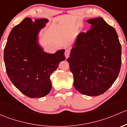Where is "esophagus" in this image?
I'll use <instances>...</instances> for the list:
<instances>
[{"instance_id": "34e87169", "label": "esophagus", "mask_w": 127, "mask_h": 127, "mask_svg": "<svg viewBox=\"0 0 127 127\" xmlns=\"http://www.w3.org/2000/svg\"><path fill=\"white\" fill-rule=\"evenodd\" d=\"M70 55V50L69 49H66L64 52V55L66 56V58H68L69 56Z\"/></svg>"}]
</instances>
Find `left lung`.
Instances as JSON below:
<instances>
[{
    "label": "left lung",
    "instance_id": "obj_1",
    "mask_svg": "<svg viewBox=\"0 0 127 127\" xmlns=\"http://www.w3.org/2000/svg\"><path fill=\"white\" fill-rule=\"evenodd\" d=\"M91 29L79 33L67 59L75 89L83 95L98 96L109 89L121 67V45L113 27L102 18L90 19Z\"/></svg>",
    "mask_w": 127,
    "mask_h": 127
}]
</instances>
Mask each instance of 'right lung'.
<instances>
[{
    "instance_id": "add662e5",
    "label": "right lung",
    "mask_w": 127,
    "mask_h": 127,
    "mask_svg": "<svg viewBox=\"0 0 127 127\" xmlns=\"http://www.w3.org/2000/svg\"><path fill=\"white\" fill-rule=\"evenodd\" d=\"M46 18H26L10 32L4 49L5 65L9 79L19 90L32 98L48 95L52 89L50 77L61 61L64 50L50 54L38 43V34L45 26Z\"/></svg>"
}]
</instances>
